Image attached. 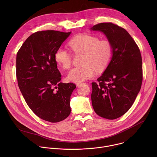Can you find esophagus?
<instances>
[{
  "label": "esophagus",
  "mask_w": 157,
  "mask_h": 157,
  "mask_svg": "<svg viewBox=\"0 0 157 157\" xmlns=\"http://www.w3.org/2000/svg\"><path fill=\"white\" fill-rule=\"evenodd\" d=\"M81 84V83H76V85L77 87H79Z\"/></svg>",
  "instance_id": "obj_1"
}]
</instances>
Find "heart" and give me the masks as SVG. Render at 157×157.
I'll list each match as a JSON object with an SVG mask.
<instances>
[{"mask_svg": "<svg viewBox=\"0 0 157 157\" xmlns=\"http://www.w3.org/2000/svg\"><path fill=\"white\" fill-rule=\"evenodd\" d=\"M68 45L76 53H84L82 67L73 68L67 75L69 81L79 83L94 78L96 69L103 70L113 56V50L111 43L107 40H99L96 36L80 34L73 39ZM56 62L64 69H69L71 65V54L63 48H59L55 53Z\"/></svg>", "mask_w": 157, "mask_h": 157, "instance_id": "b5f03b06", "label": "heart"}]
</instances>
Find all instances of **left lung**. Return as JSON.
Segmentation results:
<instances>
[{
	"label": "left lung",
	"instance_id": "obj_1",
	"mask_svg": "<svg viewBox=\"0 0 157 157\" xmlns=\"http://www.w3.org/2000/svg\"><path fill=\"white\" fill-rule=\"evenodd\" d=\"M113 46V56L98 82H92V105L99 116L113 120L129 110L142 82V61L140 50L130 34L113 23L94 25Z\"/></svg>",
	"mask_w": 157,
	"mask_h": 157
}]
</instances>
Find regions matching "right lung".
Returning <instances> with one entry per match:
<instances>
[{
  "label": "right lung",
  "mask_w": 157,
  "mask_h": 157,
  "mask_svg": "<svg viewBox=\"0 0 157 157\" xmlns=\"http://www.w3.org/2000/svg\"><path fill=\"white\" fill-rule=\"evenodd\" d=\"M71 32H37L22 44L17 55L18 85L27 105L40 119L58 122L71 113L70 98L76 87L63 83L55 53Z\"/></svg>",
  "instance_id": "right-lung-1"
}]
</instances>
